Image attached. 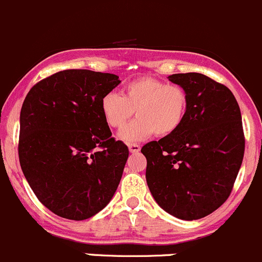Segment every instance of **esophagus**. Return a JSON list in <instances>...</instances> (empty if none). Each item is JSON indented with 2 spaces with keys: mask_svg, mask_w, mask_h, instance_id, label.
I'll return each instance as SVG.
<instances>
[{
  "mask_svg": "<svg viewBox=\"0 0 262 262\" xmlns=\"http://www.w3.org/2000/svg\"><path fill=\"white\" fill-rule=\"evenodd\" d=\"M141 149V146H140L139 144H130L128 145V150H130V152L132 154H137Z\"/></svg>",
  "mask_w": 262,
  "mask_h": 262,
  "instance_id": "34e87169",
  "label": "esophagus"
}]
</instances>
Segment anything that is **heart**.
Segmentation results:
<instances>
[{
  "mask_svg": "<svg viewBox=\"0 0 262 262\" xmlns=\"http://www.w3.org/2000/svg\"><path fill=\"white\" fill-rule=\"evenodd\" d=\"M187 92L174 83L152 77H141L127 83L122 96L108 92L101 99V112L111 128H121L136 111L137 118L120 131L126 142L174 134L187 115Z\"/></svg>",
  "mask_w": 262,
  "mask_h": 262,
  "instance_id": "b5f03b06",
  "label": "heart"
}]
</instances>
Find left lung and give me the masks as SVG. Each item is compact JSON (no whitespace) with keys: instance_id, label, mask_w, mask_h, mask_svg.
Segmentation results:
<instances>
[{"instance_id":"obj_1","label":"left lung","mask_w":262,"mask_h":262,"mask_svg":"<svg viewBox=\"0 0 262 262\" xmlns=\"http://www.w3.org/2000/svg\"><path fill=\"white\" fill-rule=\"evenodd\" d=\"M168 78L187 92V115L174 134L142 146L146 182L164 211L199 220L220 208L233 188L245 154L241 111L233 93L207 75Z\"/></svg>"}]
</instances>
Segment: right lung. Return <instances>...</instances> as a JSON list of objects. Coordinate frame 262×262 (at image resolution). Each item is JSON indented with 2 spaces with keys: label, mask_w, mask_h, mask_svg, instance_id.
Returning a JSON list of instances; mask_svg holds the SVG:
<instances>
[{
  "label": "right lung",
  "mask_w": 262,
  "mask_h": 262,
  "mask_svg": "<svg viewBox=\"0 0 262 262\" xmlns=\"http://www.w3.org/2000/svg\"><path fill=\"white\" fill-rule=\"evenodd\" d=\"M110 73L67 69L31 88L21 107L18 159L40 202L82 221L104 208L120 184L128 147L116 141L101 99L120 84Z\"/></svg>",
  "instance_id": "obj_1"
}]
</instances>
